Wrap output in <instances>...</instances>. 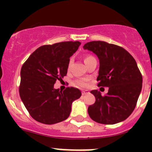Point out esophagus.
Listing matches in <instances>:
<instances>
[{
	"label": "esophagus",
	"instance_id": "esophagus-1",
	"mask_svg": "<svg viewBox=\"0 0 152 152\" xmlns=\"http://www.w3.org/2000/svg\"><path fill=\"white\" fill-rule=\"evenodd\" d=\"M89 93V92L87 91V90H85V91H82V94L83 95V96H84V95H86V94H87V93Z\"/></svg>",
	"mask_w": 152,
	"mask_h": 152
}]
</instances>
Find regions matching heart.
<instances>
[{
	"mask_svg": "<svg viewBox=\"0 0 152 152\" xmlns=\"http://www.w3.org/2000/svg\"><path fill=\"white\" fill-rule=\"evenodd\" d=\"M93 57L92 55H90V54H87L85 55V57H84V60H85V63L87 64V62H89L90 60H91ZM70 64H71V60H70V62H69L68 63V65H67V70H69L70 69ZM87 82H88V80L86 79H79V80H77L76 82V84L77 85L79 86H81V87H86V86L87 85Z\"/></svg>",
	"mask_w": 152,
	"mask_h": 152,
	"instance_id": "obj_1",
	"label": "heart"
}]
</instances>
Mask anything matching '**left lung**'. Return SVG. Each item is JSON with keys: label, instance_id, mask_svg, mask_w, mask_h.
<instances>
[{"label": "left lung", "instance_id": "1", "mask_svg": "<svg viewBox=\"0 0 152 152\" xmlns=\"http://www.w3.org/2000/svg\"><path fill=\"white\" fill-rule=\"evenodd\" d=\"M83 48L99 59L98 86L109 87L104 96L97 90L90 91L96 102L88 107L89 115L102 124L123 121L135 108L142 89V74L136 61L124 48L104 41L89 42Z\"/></svg>", "mask_w": 152, "mask_h": 152}]
</instances>
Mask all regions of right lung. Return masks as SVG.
Returning <instances> with one entry per match:
<instances>
[{
	"mask_svg": "<svg viewBox=\"0 0 152 152\" xmlns=\"http://www.w3.org/2000/svg\"><path fill=\"white\" fill-rule=\"evenodd\" d=\"M67 41L38 48L29 56L20 70L19 93L30 115L44 124L63 121L70 115L73 101L82 96L76 87L62 91L54 89L56 80L67 75L70 57L80 45Z\"/></svg>",
	"mask_w": 152,
	"mask_h": 152,
	"instance_id": "add662e5",
	"label": "right lung"
}]
</instances>
